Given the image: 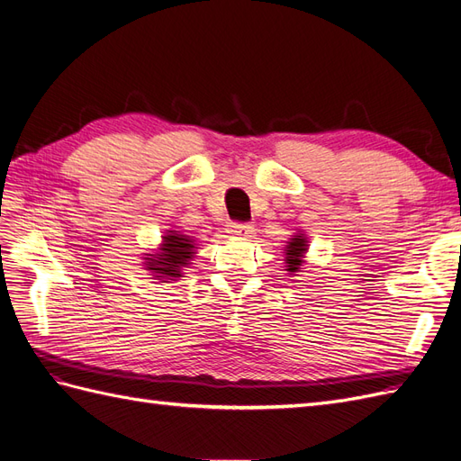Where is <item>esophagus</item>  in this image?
<instances>
[{
	"instance_id": "1",
	"label": "esophagus",
	"mask_w": 461,
	"mask_h": 461,
	"mask_svg": "<svg viewBox=\"0 0 461 461\" xmlns=\"http://www.w3.org/2000/svg\"><path fill=\"white\" fill-rule=\"evenodd\" d=\"M229 232L234 234V236H239V239H252L254 227L252 225H246V222H232Z\"/></svg>"
}]
</instances>
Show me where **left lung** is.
<instances>
[{
  "label": "left lung",
  "instance_id": "8db88e82",
  "mask_svg": "<svg viewBox=\"0 0 461 461\" xmlns=\"http://www.w3.org/2000/svg\"><path fill=\"white\" fill-rule=\"evenodd\" d=\"M310 249V240L308 236L303 234L302 229H298L294 232V236L286 242V248H285V271L290 275V276H296V273L302 271V265L305 263V254H308Z\"/></svg>",
  "mask_w": 461,
  "mask_h": 461
}]
</instances>
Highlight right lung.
Masks as SVG:
<instances>
[{"label": "right lung", "mask_w": 461, "mask_h": 461, "mask_svg": "<svg viewBox=\"0 0 461 461\" xmlns=\"http://www.w3.org/2000/svg\"><path fill=\"white\" fill-rule=\"evenodd\" d=\"M198 240L180 230H165L161 244L142 256L144 269L159 283H173L196 258Z\"/></svg>", "instance_id": "right-lung-1"}]
</instances>
